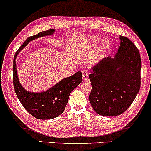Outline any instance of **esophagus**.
Here are the masks:
<instances>
[{"instance_id": "obj_1", "label": "esophagus", "mask_w": 151, "mask_h": 151, "mask_svg": "<svg viewBox=\"0 0 151 151\" xmlns=\"http://www.w3.org/2000/svg\"><path fill=\"white\" fill-rule=\"evenodd\" d=\"M82 76H83V79L84 81H88V77H89V73L87 71H83L82 72Z\"/></svg>"}]
</instances>
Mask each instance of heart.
I'll return each instance as SVG.
<instances>
[{"label": "heart", "mask_w": 151, "mask_h": 151, "mask_svg": "<svg viewBox=\"0 0 151 151\" xmlns=\"http://www.w3.org/2000/svg\"><path fill=\"white\" fill-rule=\"evenodd\" d=\"M100 39L99 37H98L96 35H92L90 37V44L88 45L85 46L84 48H82V49L80 50V52L81 53H88L90 51V47L92 46H96L100 42ZM109 42L107 41V40H103V42L100 44L99 47H98L96 51L94 52V56L95 57H99L102 55L103 54L105 53V52L107 51V50L109 49Z\"/></svg>", "instance_id": "obj_1"}]
</instances>
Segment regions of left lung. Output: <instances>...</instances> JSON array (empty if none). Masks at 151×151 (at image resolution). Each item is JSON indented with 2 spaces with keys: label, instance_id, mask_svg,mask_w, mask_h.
<instances>
[{
  "label": "left lung",
  "instance_id": "obj_1",
  "mask_svg": "<svg viewBox=\"0 0 151 151\" xmlns=\"http://www.w3.org/2000/svg\"><path fill=\"white\" fill-rule=\"evenodd\" d=\"M114 58L107 57L92 67L89 78L92 86L91 105L98 114L116 116L130 107L141 85V57L130 40L120 35Z\"/></svg>",
  "mask_w": 151,
  "mask_h": 151
}]
</instances>
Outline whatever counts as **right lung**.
<instances>
[{
    "label": "right lung",
    "instance_id": "1",
    "mask_svg": "<svg viewBox=\"0 0 151 151\" xmlns=\"http://www.w3.org/2000/svg\"><path fill=\"white\" fill-rule=\"evenodd\" d=\"M55 29L42 31L27 38L15 54L13 62V82L17 97L25 109L31 115L40 120H50L61 115L64 111L72 91L82 82L81 72H77L69 77L63 78L48 90L32 92L25 90L19 81L16 59L29 42L46 35H51Z\"/></svg>",
    "mask_w": 151,
    "mask_h": 151
}]
</instances>
